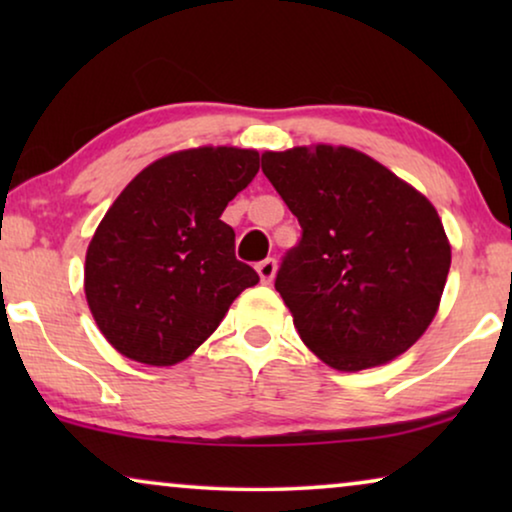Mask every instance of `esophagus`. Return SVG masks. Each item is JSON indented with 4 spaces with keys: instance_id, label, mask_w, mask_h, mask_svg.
Masks as SVG:
<instances>
[{
    "instance_id": "1",
    "label": "esophagus",
    "mask_w": 512,
    "mask_h": 512,
    "mask_svg": "<svg viewBox=\"0 0 512 512\" xmlns=\"http://www.w3.org/2000/svg\"><path fill=\"white\" fill-rule=\"evenodd\" d=\"M256 272L258 277H261L263 284H272V279L277 275V261L275 258H265L263 263L256 265Z\"/></svg>"
}]
</instances>
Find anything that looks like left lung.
I'll return each mask as SVG.
<instances>
[{
	"label": "left lung",
	"mask_w": 512,
	"mask_h": 512,
	"mask_svg": "<svg viewBox=\"0 0 512 512\" xmlns=\"http://www.w3.org/2000/svg\"><path fill=\"white\" fill-rule=\"evenodd\" d=\"M261 160L303 228L275 279L300 340L342 373L408 352L436 317L450 272L436 207L349 146H293Z\"/></svg>",
	"instance_id": "obj_1"
}]
</instances>
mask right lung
Segmentation results:
<instances>
[{"label": "right lung", "instance_id": "right-lung-1", "mask_svg": "<svg viewBox=\"0 0 512 512\" xmlns=\"http://www.w3.org/2000/svg\"><path fill=\"white\" fill-rule=\"evenodd\" d=\"M258 172V151L195 146L146 165L107 209L86 251L83 291L116 352L184 361L258 282L235 258L223 209Z\"/></svg>", "mask_w": 512, "mask_h": 512}]
</instances>
